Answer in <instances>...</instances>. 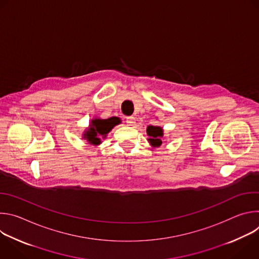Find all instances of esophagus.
Here are the masks:
<instances>
[{"instance_id": "obj_1", "label": "esophagus", "mask_w": 259, "mask_h": 259, "mask_svg": "<svg viewBox=\"0 0 259 259\" xmlns=\"http://www.w3.org/2000/svg\"><path fill=\"white\" fill-rule=\"evenodd\" d=\"M126 123L129 125V126H133L135 124V118L133 116H130V117H127L126 118Z\"/></svg>"}]
</instances>
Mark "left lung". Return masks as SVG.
I'll use <instances>...</instances> for the list:
<instances>
[{"label": "left lung", "instance_id": "obj_1", "mask_svg": "<svg viewBox=\"0 0 259 259\" xmlns=\"http://www.w3.org/2000/svg\"><path fill=\"white\" fill-rule=\"evenodd\" d=\"M146 133L150 136L149 141L154 147H159L162 144L163 129L159 126H149L146 128Z\"/></svg>", "mask_w": 259, "mask_h": 259}]
</instances>
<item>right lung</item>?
Instances as JSON below:
<instances>
[{"instance_id": "add662e5", "label": "right lung", "mask_w": 259, "mask_h": 259, "mask_svg": "<svg viewBox=\"0 0 259 259\" xmlns=\"http://www.w3.org/2000/svg\"><path fill=\"white\" fill-rule=\"evenodd\" d=\"M119 123L120 120L115 117L109 119H93L88 130L85 131L84 138H86L90 144L98 145L101 142L100 137L105 138L106 134Z\"/></svg>"}]
</instances>
